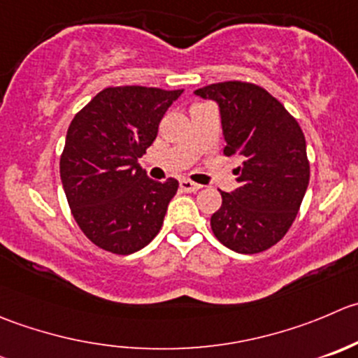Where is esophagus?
Returning <instances> with one entry per match:
<instances>
[{
  "label": "esophagus",
  "instance_id": "obj_1",
  "mask_svg": "<svg viewBox=\"0 0 358 358\" xmlns=\"http://www.w3.org/2000/svg\"><path fill=\"white\" fill-rule=\"evenodd\" d=\"M180 189H182L183 192H197V190L201 189V185L199 183L190 182V180H180Z\"/></svg>",
  "mask_w": 358,
  "mask_h": 358
}]
</instances>
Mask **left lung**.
Listing matches in <instances>:
<instances>
[{
  "label": "left lung",
  "instance_id": "obj_1",
  "mask_svg": "<svg viewBox=\"0 0 358 358\" xmlns=\"http://www.w3.org/2000/svg\"><path fill=\"white\" fill-rule=\"evenodd\" d=\"M218 105L225 155H236L238 189L222 192L211 215L218 241L238 253H259L285 236L310 183L306 140L297 120L262 87L224 82L197 89Z\"/></svg>",
  "mask_w": 358,
  "mask_h": 358
}]
</instances>
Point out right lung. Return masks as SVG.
<instances>
[{
    "mask_svg": "<svg viewBox=\"0 0 358 358\" xmlns=\"http://www.w3.org/2000/svg\"><path fill=\"white\" fill-rule=\"evenodd\" d=\"M183 91L110 87L69 124L61 182L71 213L94 245L117 255L147 246L161 231L178 182L150 180L138 159Z\"/></svg>",
    "mask_w": 358,
    "mask_h": 358,
    "instance_id": "add662e5",
    "label": "right lung"
}]
</instances>
